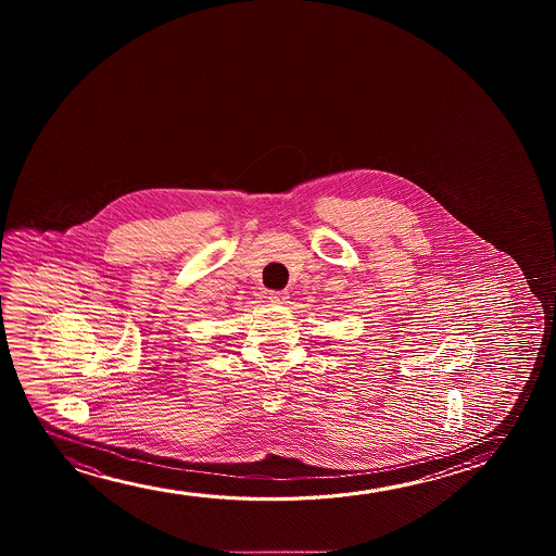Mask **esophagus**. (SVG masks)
<instances>
[{
  "label": "esophagus",
  "mask_w": 556,
  "mask_h": 556,
  "mask_svg": "<svg viewBox=\"0 0 556 556\" xmlns=\"http://www.w3.org/2000/svg\"><path fill=\"white\" fill-rule=\"evenodd\" d=\"M269 302H274V304H285L287 300H289V292L287 290H269Z\"/></svg>",
  "instance_id": "obj_1"
}]
</instances>
